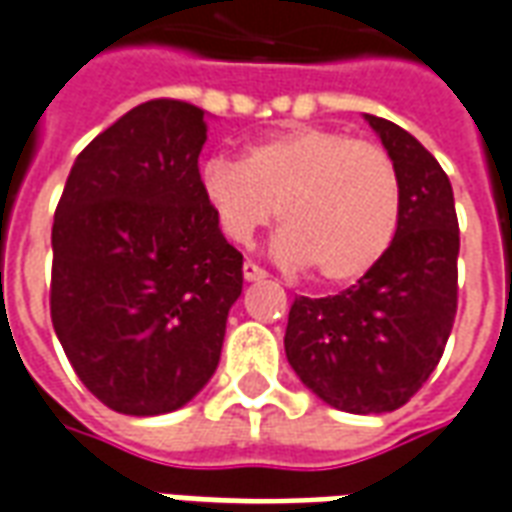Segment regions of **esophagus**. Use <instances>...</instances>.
Instances as JSON below:
<instances>
[{
	"label": "esophagus",
	"mask_w": 512,
	"mask_h": 512,
	"mask_svg": "<svg viewBox=\"0 0 512 512\" xmlns=\"http://www.w3.org/2000/svg\"><path fill=\"white\" fill-rule=\"evenodd\" d=\"M242 275H245V281H262V278H267V270H262L256 262H245Z\"/></svg>",
	"instance_id": "1"
}]
</instances>
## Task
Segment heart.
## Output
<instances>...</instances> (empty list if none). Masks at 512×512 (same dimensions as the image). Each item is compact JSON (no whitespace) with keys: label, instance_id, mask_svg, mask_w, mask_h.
<instances>
[{"label":"heart","instance_id":"b5f03b06","mask_svg":"<svg viewBox=\"0 0 512 512\" xmlns=\"http://www.w3.org/2000/svg\"><path fill=\"white\" fill-rule=\"evenodd\" d=\"M201 192L231 242L278 212L275 256L320 284H353L386 256L402 217L400 173L380 146L328 126H295L253 143L242 162L215 157Z\"/></svg>","mask_w":512,"mask_h":512}]
</instances>
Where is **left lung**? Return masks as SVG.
<instances>
[{
  "mask_svg": "<svg viewBox=\"0 0 512 512\" xmlns=\"http://www.w3.org/2000/svg\"><path fill=\"white\" fill-rule=\"evenodd\" d=\"M366 121L400 173L397 237L350 289L295 297L284 347L320 400L347 413H389L422 389L444 355L458 314L460 231L436 157L397 123Z\"/></svg>",
  "mask_w": 512,
  "mask_h": 512,
  "instance_id": "left-lung-1",
  "label": "left lung"
}]
</instances>
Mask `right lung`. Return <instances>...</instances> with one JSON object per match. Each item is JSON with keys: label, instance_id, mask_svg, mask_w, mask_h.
Returning a JSON list of instances; mask_svg holds the SVG:
<instances>
[{"label": "right lung", "instance_id": "1", "mask_svg": "<svg viewBox=\"0 0 512 512\" xmlns=\"http://www.w3.org/2000/svg\"><path fill=\"white\" fill-rule=\"evenodd\" d=\"M204 143L201 107L146 101L82 148L54 212V333L90 394L126 416L204 389L242 292V253L201 192Z\"/></svg>", "mask_w": 512, "mask_h": 512}]
</instances>
